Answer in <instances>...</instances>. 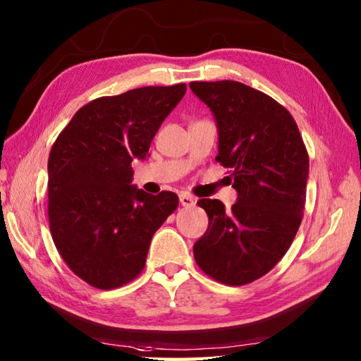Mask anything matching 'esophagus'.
<instances>
[{"label":"esophagus","instance_id":"1","mask_svg":"<svg viewBox=\"0 0 361 361\" xmlns=\"http://www.w3.org/2000/svg\"><path fill=\"white\" fill-rule=\"evenodd\" d=\"M180 203L183 207H192L195 203V199L192 197V195H189L186 192H181L180 194Z\"/></svg>","mask_w":361,"mask_h":361}]
</instances>
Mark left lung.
Wrapping results in <instances>:
<instances>
[{"instance_id":"8db88e82","label":"left lung","mask_w":361,"mask_h":361,"mask_svg":"<svg viewBox=\"0 0 361 361\" xmlns=\"http://www.w3.org/2000/svg\"><path fill=\"white\" fill-rule=\"evenodd\" d=\"M218 128L216 161L232 170L238 197L232 209L218 199L197 205L208 228L194 259L208 276L243 286L284 257L303 218L310 158L297 123L270 96L233 80L191 82Z\"/></svg>"}]
</instances>
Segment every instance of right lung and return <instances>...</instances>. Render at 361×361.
I'll return each mask as SVG.
<instances>
[{
	"label": "right lung",
	"mask_w": 361,
	"mask_h": 361,
	"mask_svg": "<svg viewBox=\"0 0 361 361\" xmlns=\"http://www.w3.org/2000/svg\"><path fill=\"white\" fill-rule=\"evenodd\" d=\"M186 85L143 87L88 102L49 156V222L63 260L85 283L115 289L139 276L154 232L178 195L133 185L130 162L145 159Z\"/></svg>",
	"instance_id": "1"
}]
</instances>
